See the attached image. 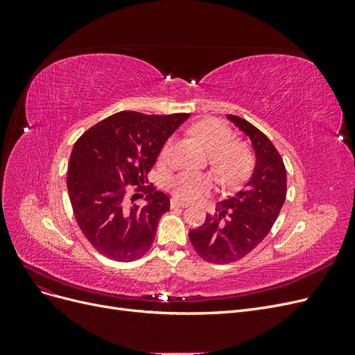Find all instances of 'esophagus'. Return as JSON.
<instances>
[{
  "mask_svg": "<svg viewBox=\"0 0 355 355\" xmlns=\"http://www.w3.org/2000/svg\"><path fill=\"white\" fill-rule=\"evenodd\" d=\"M188 206V204L187 202H182V201H179V200H171L170 201V207L171 209H178V207H187Z\"/></svg>",
  "mask_w": 355,
  "mask_h": 355,
  "instance_id": "esophagus-1",
  "label": "esophagus"
}]
</instances>
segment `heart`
Here are the masks:
<instances>
[{
  "label": "heart",
  "mask_w": 355,
  "mask_h": 355,
  "mask_svg": "<svg viewBox=\"0 0 355 355\" xmlns=\"http://www.w3.org/2000/svg\"><path fill=\"white\" fill-rule=\"evenodd\" d=\"M191 133L210 154L213 168L225 184L234 185L243 180L252 168V155L244 145L232 142L231 128L216 118L198 121L192 125ZM171 139L161 149V158L166 159L171 149ZM213 178L202 173L185 171L168 182V189L178 200L197 201L210 192Z\"/></svg>",
  "instance_id": "obj_1"
}]
</instances>
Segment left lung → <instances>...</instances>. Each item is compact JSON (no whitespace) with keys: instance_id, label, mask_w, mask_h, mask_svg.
Instances as JSON below:
<instances>
[{"instance_id":"obj_1","label":"left lung","mask_w":355,"mask_h":355,"mask_svg":"<svg viewBox=\"0 0 355 355\" xmlns=\"http://www.w3.org/2000/svg\"><path fill=\"white\" fill-rule=\"evenodd\" d=\"M228 120L249 139L254 167L241 191L216 204V218L206 216L189 240L204 261L230 263L244 257L272 228L286 200V167L275 146L261 130L237 115Z\"/></svg>"}]
</instances>
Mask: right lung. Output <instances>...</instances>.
<instances>
[{
	"label": "right lung",
	"mask_w": 355,
	"mask_h": 355,
	"mask_svg": "<svg viewBox=\"0 0 355 355\" xmlns=\"http://www.w3.org/2000/svg\"><path fill=\"white\" fill-rule=\"evenodd\" d=\"M188 118L123 111L89 128L73 145L67 178L72 210L103 256L130 262L149 250L170 198L144 184L161 148ZM127 184L147 189L144 205L132 202L136 195L128 198Z\"/></svg>",
	"instance_id": "right-lung-1"
}]
</instances>
